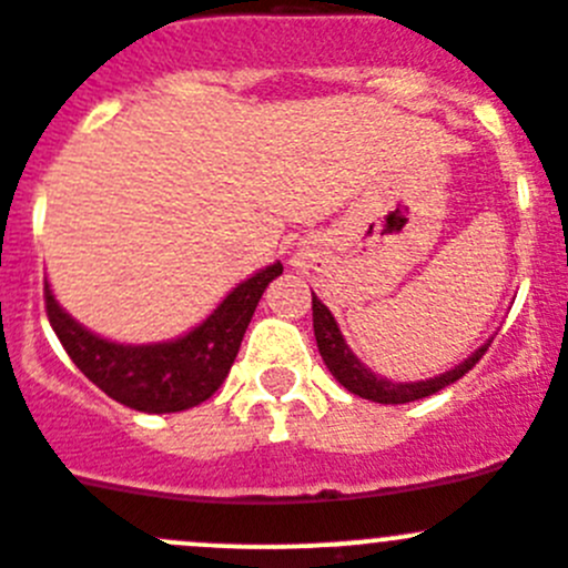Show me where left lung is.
I'll return each instance as SVG.
<instances>
[{
    "mask_svg": "<svg viewBox=\"0 0 568 568\" xmlns=\"http://www.w3.org/2000/svg\"><path fill=\"white\" fill-rule=\"evenodd\" d=\"M313 333H316L318 352H322L324 366L329 368V374H333V377L338 379L346 390L363 396V399L379 402V405H405V402L424 399V396L438 394V390L447 388V385L458 383L466 372H471V368H475V363L480 361V357L488 352V346H491V341H488V344H483L475 355L466 357L460 366H455L453 372L442 374V377L422 379V383H390V379H383V377H377V374L368 372V368L363 366L355 355H352V349L346 346L344 335H341L338 324H335L333 313H329L327 307L316 300V296H313Z\"/></svg>",
    "mask_w": 568,
    "mask_h": 568,
    "instance_id": "left-lung-1",
    "label": "left lung"
}]
</instances>
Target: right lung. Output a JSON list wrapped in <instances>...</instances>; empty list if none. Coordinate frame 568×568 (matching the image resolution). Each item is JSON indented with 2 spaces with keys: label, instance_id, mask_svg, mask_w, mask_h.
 <instances>
[{
  "label": "right lung",
  "instance_id": "right-lung-1",
  "mask_svg": "<svg viewBox=\"0 0 568 568\" xmlns=\"http://www.w3.org/2000/svg\"><path fill=\"white\" fill-rule=\"evenodd\" d=\"M283 263L244 280L205 322L169 344L126 346L88 333L54 302L43 283V302L54 335L74 366L110 399L141 413H178L211 399L230 374L263 291Z\"/></svg>",
  "mask_w": 568,
  "mask_h": 568
}]
</instances>
